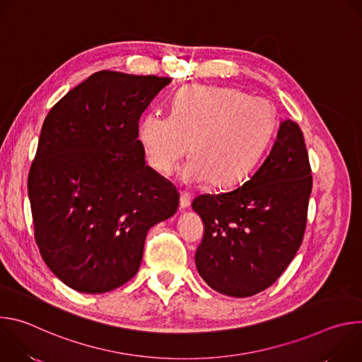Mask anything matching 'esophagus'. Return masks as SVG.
<instances>
[{
  "label": "esophagus",
  "mask_w": 362,
  "mask_h": 362,
  "mask_svg": "<svg viewBox=\"0 0 362 362\" xmlns=\"http://www.w3.org/2000/svg\"><path fill=\"white\" fill-rule=\"evenodd\" d=\"M190 202H192V197L187 192H180V200H179V204H180V209H186L190 206Z\"/></svg>",
  "instance_id": "esophagus-1"
}]
</instances>
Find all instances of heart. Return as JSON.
Returning a JSON list of instances; mask_svg holds the SVG:
<instances>
[{"mask_svg":"<svg viewBox=\"0 0 362 362\" xmlns=\"http://www.w3.org/2000/svg\"><path fill=\"white\" fill-rule=\"evenodd\" d=\"M276 113L267 98L229 87L189 86L172 103V115L150 113L137 127L139 143L148 166L169 176L186 156V182L226 187L255 168L269 144Z\"/></svg>","mask_w":362,"mask_h":362,"instance_id":"1","label":"heart"}]
</instances>
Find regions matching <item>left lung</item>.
<instances>
[{
	"label": "left lung",
	"instance_id": "1",
	"mask_svg": "<svg viewBox=\"0 0 362 362\" xmlns=\"http://www.w3.org/2000/svg\"><path fill=\"white\" fill-rule=\"evenodd\" d=\"M313 175L298 123H281L264 163L245 183L197 196L204 225L194 262L212 289L246 298L269 288L296 255L306 228Z\"/></svg>",
	"mask_w": 362,
	"mask_h": 362
}]
</instances>
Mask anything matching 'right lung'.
Returning a JSON list of instances; mask_svg holds the SVG:
<instances>
[{
	"mask_svg": "<svg viewBox=\"0 0 362 362\" xmlns=\"http://www.w3.org/2000/svg\"><path fill=\"white\" fill-rule=\"evenodd\" d=\"M172 78L103 70L47 115L28 173L42 261L83 293L113 291L139 271L148 229L176 214L177 190L137 139L143 112Z\"/></svg>",
	"mask_w": 362,
	"mask_h": 362,
	"instance_id": "1",
	"label": "right lung"
}]
</instances>
